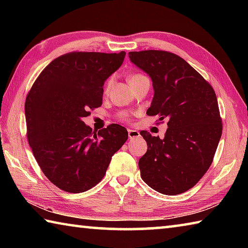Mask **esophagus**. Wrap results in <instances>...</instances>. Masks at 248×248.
<instances>
[{
	"label": "esophagus",
	"mask_w": 248,
	"mask_h": 248,
	"mask_svg": "<svg viewBox=\"0 0 248 248\" xmlns=\"http://www.w3.org/2000/svg\"><path fill=\"white\" fill-rule=\"evenodd\" d=\"M128 137L129 139H136V138L140 137V132L137 131V130H128Z\"/></svg>",
	"instance_id": "esophagus-1"
}]
</instances>
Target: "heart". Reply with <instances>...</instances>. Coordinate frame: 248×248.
<instances>
[{
	"label": "heart",
	"instance_id": "1",
	"mask_svg": "<svg viewBox=\"0 0 248 248\" xmlns=\"http://www.w3.org/2000/svg\"><path fill=\"white\" fill-rule=\"evenodd\" d=\"M140 77H143V75H141V74H133V75H131V77L129 78V79L138 78H140ZM111 85H112V78H109L108 81L106 82V85H105V92H106V93L109 91V89H110ZM119 118H120L121 121H129V117H128L127 114H120L119 115Z\"/></svg>",
	"mask_w": 248,
	"mask_h": 248
}]
</instances>
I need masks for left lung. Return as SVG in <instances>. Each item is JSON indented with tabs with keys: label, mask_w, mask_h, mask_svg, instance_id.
Returning <instances> with one entry per match:
<instances>
[{
	"label": "left lung",
	"mask_w": 248,
	"mask_h": 248,
	"mask_svg": "<svg viewBox=\"0 0 248 248\" xmlns=\"http://www.w3.org/2000/svg\"><path fill=\"white\" fill-rule=\"evenodd\" d=\"M129 58L152 78L154 97L146 114L169 120L164 139L140 132L148 144L139 159L141 177L161 194H183L207 173L221 139L215 90L175 53L144 50Z\"/></svg>",
	"instance_id": "left-lung-1"
}]
</instances>
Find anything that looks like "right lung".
I'll list each match as a JSON object with an SVG mask.
<instances>
[{
  "label": "right lung",
  "instance_id": "1",
  "mask_svg": "<svg viewBox=\"0 0 248 248\" xmlns=\"http://www.w3.org/2000/svg\"><path fill=\"white\" fill-rule=\"evenodd\" d=\"M124 56V51L62 54L41 71L28 92V143L46 177L62 190L78 194L96 186L128 139L127 129L119 124L95 133L83 121L102 106L104 82Z\"/></svg>",
  "mask_w": 248,
  "mask_h": 248
}]
</instances>
